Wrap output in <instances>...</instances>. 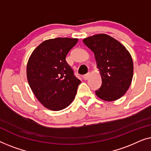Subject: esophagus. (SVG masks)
<instances>
[{
    "label": "esophagus",
    "mask_w": 151,
    "mask_h": 151,
    "mask_svg": "<svg viewBox=\"0 0 151 151\" xmlns=\"http://www.w3.org/2000/svg\"><path fill=\"white\" fill-rule=\"evenodd\" d=\"M90 73H87L86 75H85L83 76V78L84 80H87V79H88L89 77H90Z\"/></svg>",
    "instance_id": "esophagus-1"
}]
</instances>
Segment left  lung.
Returning a JSON list of instances; mask_svg holds the SVG:
<instances>
[{
  "instance_id": "1",
  "label": "left lung",
  "mask_w": 151,
  "mask_h": 151,
  "mask_svg": "<svg viewBox=\"0 0 151 151\" xmlns=\"http://www.w3.org/2000/svg\"><path fill=\"white\" fill-rule=\"evenodd\" d=\"M83 43L94 52L102 85L96 96L105 101H114L124 95L133 76V62L124 45L107 34L86 37Z\"/></svg>"
}]
</instances>
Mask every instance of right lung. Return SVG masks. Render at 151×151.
Returning <instances> with one entry per match:
<instances>
[{
    "mask_svg": "<svg viewBox=\"0 0 151 151\" xmlns=\"http://www.w3.org/2000/svg\"><path fill=\"white\" fill-rule=\"evenodd\" d=\"M78 39L57 37L44 41L31 53L27 65L29 86L41 104L59 111L75 98L81 81L65 61L67 54Z\"/></svg>",
    "mask_w": 151,
    "mask_h": 151,
    "instance_id": "obj_1",
    "label": "right lung"
}]
</instances>
